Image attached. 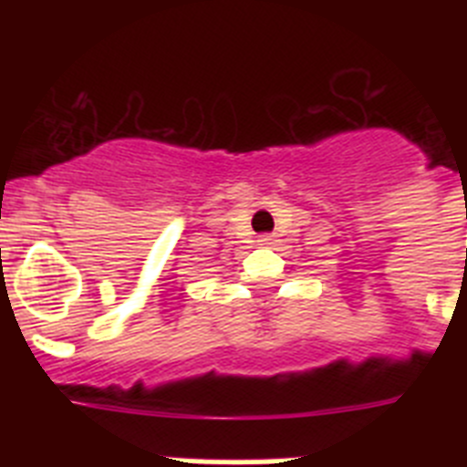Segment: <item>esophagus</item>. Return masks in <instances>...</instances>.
I'll return each mask as SVG.
<instances>
[{"label": "esophagus", "mask_w": 467, "mask_h": 467, "mask_svg": "<svg viewBox=\"0 0 467 467\" xmlns=\"http://www.w3.org/2000/svg\"><path fill=\"white\" fill-rule=\"evenodd\" d=\"M257 243L259 245H271V243H274V236H271V234H264V236L257 238Z\"/></svg>", "instance_id": "obj_1"}]
</instances>
